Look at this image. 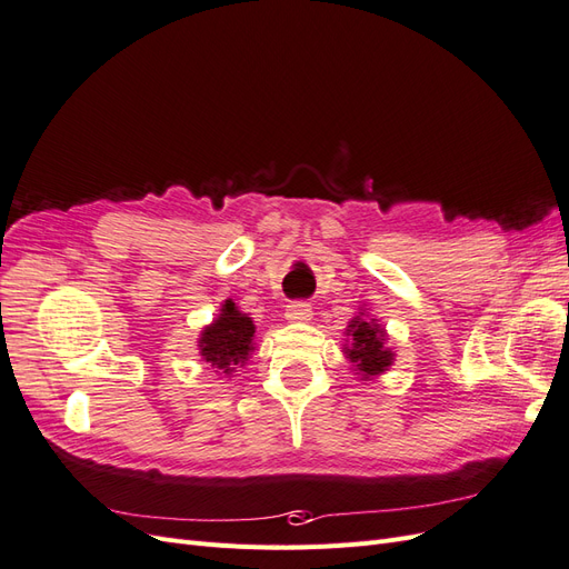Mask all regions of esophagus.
Instances as JSON below:
<instances>
[{
    "label": "esophagus",
    "instance_id": "34e87169",
    "mask_svg": "<svg viewBox=\"0 0 569 569\" xmlns=\"http://www.w3.org/2000/svg\"><path fill=\"white\" fill-rule=\"evenodd\" d=\"M311 305L309 302H290L286 305V319L288 321H309Z\"/></svg>",
    "mask_w": 569,
    "mask_h": 569
}]
</instances>
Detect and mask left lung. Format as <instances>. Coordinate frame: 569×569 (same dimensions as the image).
I'll use <instances>...</instances> for the list:
<instances>
[{
  "label": "left lung",
  "instance_id": "left-lung-1",
  "mask_svg": "<svg viewBox=\"0 0 569 569\" xmlns=\"http://www.w3.org/2000/svg\"><path fill=\"white\" fill-rule=\"evenodd\" d=\"M347 336H350V345H345V357L350 359L361 378H376L390 369L395 352L385 345L388 333L376 319L363 317L359 311V317L347 326Z\"/></svg>",
  "mask_w": 569,
  "mask_h": 569
}]
</instances>
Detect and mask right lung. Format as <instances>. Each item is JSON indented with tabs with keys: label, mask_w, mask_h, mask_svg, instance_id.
I'll return each instance as SVG.
<instances>
[{
	"label": "right lung",
	"mask_w": 569,
	"mask_h": 569,
	"mask_svg": "<svg viewBox=\"0 0 569 569\" xmlns=\"http://www.w3.org/2000/svg\"><path fill=\"white\" fill-rule=\"evenodd\" d=\"M254 338V323L248 315L236 307L233 300H227L219 309V317L203 328L198 338V350L217 373L229 376L238 363H246Z\"/></svg>",
	"instance_id": "add662e5"
}]
</instances>
